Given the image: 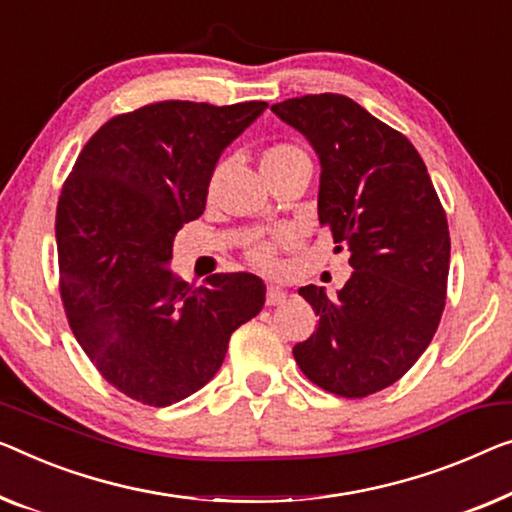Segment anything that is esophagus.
Segmentation results:
<instances>
[{
  "instance_id": "obj_1",
  "label": "esophagus",
  "mask_w": 512,
  "mask_h": 512,
  "mask_svg": "<svg viewBox=\"0 0 512 512\" xmlns=\"http://www.w3.org/2000/svg\"><path fill=\"white\" fill-rule=\"evenodd\" d=\"M287 299V292L278 285H269L266 287V305H280L285 303Z\"/></svg>"
}]
</instances>
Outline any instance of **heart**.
<instances>
[{
    "instance_id": "b5f03b06",
    "label": "heart",
    "mask_w": 512,
    "mask_h": 512,
    "mask_svg": "<svg viewBox=\"0 0 512 512\" xmlns=\"http://www.w3.org/2000/svg\"><path fill=\"white\" fill-rule=\"evenodd\" d=\"M259 165H262L264 177H271V174H280L285 170H292V167H296V165H310V160H308V154H305L299 144L273 142L262 151ZM223 170H225L223 163H220L216 170H213L211 179H209V193L216 190L218 179H220V174H223ZM292 241H294V236H292V232H287V230H278V232H273L271 236H262V239H255V241L248 243L246 259L255 266V269L271 271V269H276V264H278L280 248L289 246Z\"/></svg>"
}]
</instances>
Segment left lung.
I'll list each match as a JSON object with an SVG mask.
<instances>
[{
  "label": "left lung",
  "mask_w": 512,
  "mask_h": 512,
  "mask_svg": "<svg viewBox=\"0 0 512 512\" xmlns=\"http://www.w3.org/2000/svg\"><path fill=\"white\" fill-rule=\"evenodd\" d=\"M322 163L319 225L349 250L352 278L335 299L301 287L319 324L294 347L312 384L368 398L395 384L432 342L446 305L451 234L414 144L340 94L271 105Z\"/></svg>",
  "instance_id": "1"
}]
</instances>
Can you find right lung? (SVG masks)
Segmentation results:
<instances>
[{
	"label": "right lung",
	"mask_w": 512,
	"mask_h": 512,
	"mask_svg": "<svg viewBox=\"0 0 512 512\" xmlns=\"http://www.w3.org/2000/svg\"><path fill=\"white\" fill-rule=\"evenodd\" d=\"M269 103L160 101L89 137L57 204L59 294L68 326L110 386L170 407L213 379L230 335L264 305L250 273L172 276L174 236L207 204L223 149Z\"/></svg>",
	"instance_id": "obj_1"
}]
</instances>
